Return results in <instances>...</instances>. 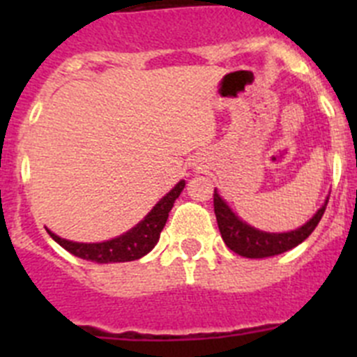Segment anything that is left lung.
<instances>
[{
  "label": "left lung",
  "instance_id": "1",
  "mask_svg": "<svg viewBox=\"0 0 357 357\" xmlns=\"http://www.w3.org/2000/svg\"><path fill=\"white\" fill-rule=\"evenodd\" d=\"M327 202L329 198H326L324 206L314 213V216L298 229L289 230V232H264V230L255 229L247 222H243L238 214L232 213V209L227 206V202L214 189V214H216L220 234L230 250L243 257H248V259L272 257V255H279L301 245L320 223L321 216L326 213Z\"/></svg>",
  "mask_w": 357,
  "mask_h": 357
}]
</instances>
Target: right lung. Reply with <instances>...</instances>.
<instances>
[{
  "instance_id": "right-lung-1",
  "label": "right lung",
  "mask_w": 357,
  "mask_h": 357,
  "mask_svg": "<svg viewBox=\"0 0 357 357\" xmlns=\"http://www.w3.org/2000/svg\"><path fill=\"white\" fill-rule=\"evenodd\" d=\"M185 188V181H181L169 193L164 195L159 202H157L153 209L146 214L135 227L127 230L125 234L112 238L109 241L102 243H77L69 241V239L59 238L53 234L52 230H48L50 236L55 239L62 248L71 252L73 255H77L80 259L93 261V263H127V261L141 259L143 255H146L151 248L155 247L157 241L160 238L168 214L172 211L173 204L182 193V189Z\"/></svg>"
}]
</instances>
